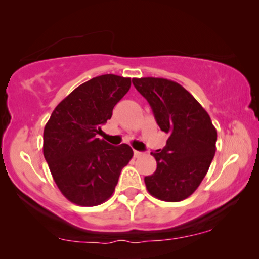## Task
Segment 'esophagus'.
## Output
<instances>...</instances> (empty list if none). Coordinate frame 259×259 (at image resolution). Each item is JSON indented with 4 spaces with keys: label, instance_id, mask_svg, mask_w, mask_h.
<instances>
[{
    "label": "esophagus",
    "instance_id": "obj_1",
    "mask_svg": "<svg viewBox=\"0 0 259 259\" xmlns=\"http://www.w3.org/2000/svg\"><path fill=\"white\" fill-rule=\"evenodd\" d=\"M134 156H135V157H140V156H142V152L137 151V150H134Z\"/></svg>",
    "mask_w": 259,
    "mask_h": 259
}]
</instances>
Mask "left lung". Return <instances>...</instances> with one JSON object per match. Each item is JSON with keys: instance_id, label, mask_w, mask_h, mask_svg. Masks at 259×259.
<instances>
[{"instance_id": "left-lung-1", "label": "left lung", "mask_w": 259, "mask_h": 259, "mask_svg": "<svg viewBox=\"0 0 259 259\" xmlns=\"http://www.w3.org/2000/svg\"><path fill=\"white\" fill-rule=\"evenodd\" d=\"M137 92L150 104L166 145L151 155L157 169L144 177L149 194L165 202L188 198L199 187L216 152L217 131L192 95L166 78H133Z\"/></svg>"}]
</instances>
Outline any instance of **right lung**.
Here are the masks:
<instances>
[{
    "instance_id": "obj_1",
    "label": "right lung",
    "mask_w": 259,
    "mask_h": 259,
    "mask_svg": "<svg viewBox=\"0 0 259 259\" xmlns=\"http://www.w3.org/2000/svg\"><path fill=\"white\" fill-rule=\"evenodd\" d=\"M129 77L107 74L77 87L55 108L43 133V155L64 197L81 206L110 198L134 152L96 137L129 92Z\"/></svg>"
}]
</instances>
